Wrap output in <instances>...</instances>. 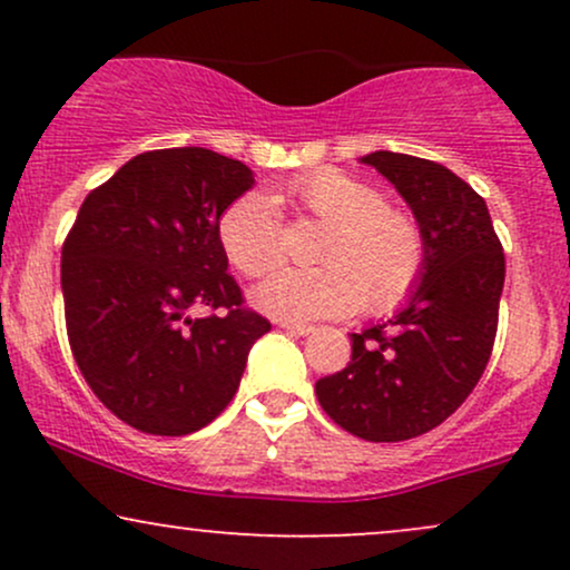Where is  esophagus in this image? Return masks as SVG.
Masks as SVG:
<instances>
[{"mask_svg":"<svg viewBox=\"0 0 570 570\" xmlns=\"http://www.w3.org/2000/svg\"><path fill=\"white\" fill-rule=\"evenodd\" d=\"M278 326H281V330H284V332H289V335H299V337H307V335H313V332H316V326H311V324L281 322Z\"/></svg>","mask_w":570,"mask_h":570,"instance_id":"obj_1","label":"esophagus"}]
</instances>
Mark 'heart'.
<instances>
[{
    "instance_id": "1",
    "label": "heart",
    "mask_w": 570,
    "mask_h": 570,
    "mask_svg": "<svg viewBox=\"0 0 570 570\" xmlns=\"http://www.w3.org/2000/svg\"><path fill=\"white\" fill-rule=\"evenodd\" d=\"M276 206H292L326 225L305 271H281L254 292V305L284 322L389 311L415 284L423 238L407 214L385 206L381 189L356 176L322 168L294 176L271 198L244 195L219 219L227 259L259 278L284 259V222Z\"/></svg>"
}]
</instances>
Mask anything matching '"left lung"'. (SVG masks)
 <instances>
[{
	"label": "left lung",
	"instance_id": "1",
	"mask_svg": "<svg viewBox=\"0 0 570 570\" xmlns=\"http://www.w3.org/2000/svg\"><path fill=\"white\" fill-rule=\"evenodd\" d=\"M358 163L410 206L423 265L389 322L351 335L348 367L322 377L316 396L353 436L402 442L440 426L474 391L493 351L507 265L485 200L450 168L389 149Z\"/></svg>",
	"mask_w": 570,
	"mask_h": 570
}]
</instances>
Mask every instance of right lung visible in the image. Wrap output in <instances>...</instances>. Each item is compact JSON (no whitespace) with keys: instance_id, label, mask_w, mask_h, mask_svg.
I'll list each match as a JSON object with an SVG mask.
<instances>
[{"instance_id":"1","label":"right lung","mask_w":570,"mask_h":570,"mask_svg":"<svg viewBox=\"0 0 570 570\" xmlns=\"http://www.w3.org/2000/svg\"><path fill=\"white\" fill-rule=\"evenodd\" d=\"M252 187L240 160L174 147L136 155L80 206L61 252L69 345L128 426L160 436L208 426L271 332L244 307L219 240L222 214ZM198 306L228 313L195 320Z\"/></svg>"}]
</instances>
